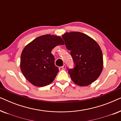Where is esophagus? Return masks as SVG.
Wrapping results in <instances>:
<instances>
[{"label": "esophagus", "instance_id": "esophagus-1", "mask_svg": "<svg viewBox=\"0 0 121 121\" xmlns=\"http://www.w3.org/2000/svg\"><path fill=\"white\" fill-rule=\"evenodd\" d=\"M62 68L63 69H65V68H66V65H65V64H64V65L62 66Z\"/></svg>", "mask_w": 121, "mask_h": 121}]
</instances>
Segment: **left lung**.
<instances>
[{
	"label": "left lung",
	"mask_w": 121,
	"mask_h": 121,
	"mask_svg": "<svg viewBox=\"0 0 121 121\" xmlns=\"http://www.w3.org/2000/svg\"><path fill=\"white\" fill-rule=\"evenodd\" d=\"M66 48L71 51L75 67L68 69L74 83L84 86L98 78L103 69V56L98 43L80 32H66L62 35Z\"/></svg>",
	"instance_id": "obj_1"
}]
</instances>
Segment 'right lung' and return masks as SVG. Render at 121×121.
<instances>
[{"label":"right lung","mask_w":121,"mask_h":121,"mask_svg":"<svg viewBox=\"0 0 121 121\" xmlns=\"http://www.w3.org/2000/svg\"><path fill=\"white\" fill-rule=\"evenodd\" d=\"M64 42L60 36L45 35L27 44L21 54L20 69L32 85L43 87L54 80L59 69L54 64L52 49Z\"/></svg>","instance_id":"1"}]
</instances>
